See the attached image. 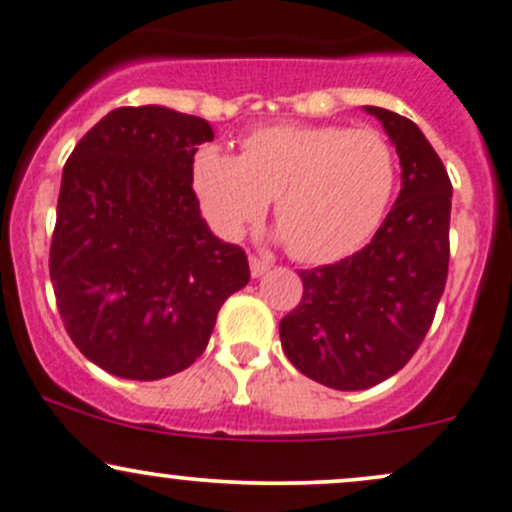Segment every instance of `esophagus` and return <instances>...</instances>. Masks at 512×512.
Segmentation results:
<instances>
[{
    "mask_svg": "<svg viewBox=\"0 0 512 512\" xmlns=\"http://www.w3.org/2000/svg\"><path fill=\"white\" fill-rule=\"evenodd\" d=\"M270 260H262V257H250V274L255 279L265 277L267 272H270Z\"/></svg>",
    "mask_w": 512,
    "mask_h": 512,
    "instance_id": "obj_1",
    "label": "esophagus"
}]
</instances>
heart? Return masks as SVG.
<instances>
[{"mask_svg": "<svg viewBox=\"0 0 512 512\" xmlns=\"http://www.w3.org/2000/svg\"><path fill=\"white\" fill-rule=\"evenodd\" d=\"M191 181L220 238H240L274 198L277 238L299 262L328 265L365 245L385 220L397 186L392 144L375 129L272 125L242 142L193 154Z\"/></svg>", "mask_w": 512, "mask_h": 512, "instance_id": "b5f03b06", "label": "heart"}]
</instances>
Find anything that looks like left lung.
<instances>
[{
    "label": "left lung",
    "instance_id": "left-lung-1",
    "mask_svg": "<svg viewBox=\"0 0 512 512\" xmlns=\"http://www.w3.org/2000/svg\"><path fill=\"white\" fill-rule=\"evenodd\" d=\"M402 188L373 240L336 265L301 270L304 294L279 321L294 368L333 390H368L405 368L432 326L449 272L451 181L422 129L383 107Z\"/></svg>",
    "mask_w": 512,
    "mask_h": 512
}]
</instances>
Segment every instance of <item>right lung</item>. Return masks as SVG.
I'll return each mask as SVG.
<instances>
[{
  "mask_svg": "<svg viewBox=\"0 0 512 512\" xmlns=\"http://www.w3.org/2000/svg\"><path fill=\"white\" fill-rule=\"evenodd\" d=\"M203 117L117 107L63 166L51 282L78 351L127 380L186 370L223 301L250 282L245 252L201 218L191 164Z\"/></svg>",
  "mask_w": 512,
  "mask_h": 512,
  "instance_id": "1",
  "label": "right lung"
}]
</instances>
